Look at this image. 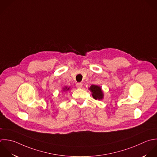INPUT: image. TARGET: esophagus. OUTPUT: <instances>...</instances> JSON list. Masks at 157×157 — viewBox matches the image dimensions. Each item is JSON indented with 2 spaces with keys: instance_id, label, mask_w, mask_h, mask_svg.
I'll return each instance as SVG.
<instances>
[{
  "instance_id": "obj_1",
  "label": "esophagus",
  "mask_w": 157,
  "mask_h": 157,
  "mask_svg": "<svg viewBox=\"0 0 157 157\" xmlns=\"http://www.w3.org/2000/svg\"><path fill=\"white\" fill-rule=\"evenodd\" d=\"M82 86V84L81 82H78L76 84V86L77 88H81Z\"/></svg>"
}]
</instances>
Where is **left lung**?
<instances>
[{
    "instance_id": "left-lung-1",
    "label": "left lung",
    "mask_w": 157,
    "mask_h": 157,
    "mask_svg": "<svg viewBox=\"0 0 157 157\" xmlns=\"http://www.w3.org/2000/svg\"><path fill=\"white\" fill-rule=\"evenodd\" d=\"M92 92V95L94 99L95 100H101L103 98V94L100 87L95 85H92L89 88Z\"/></svg>"
}]
</instances>
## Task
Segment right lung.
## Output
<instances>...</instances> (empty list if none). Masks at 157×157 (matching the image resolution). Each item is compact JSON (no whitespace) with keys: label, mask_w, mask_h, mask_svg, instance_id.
Listing matches in <instances>:
<instances>
[{"label":"right lung","mask_w":157,"mask_h":157,"mask_svg":"<svg viewBox=\"0 0 157 157\" xmlns=\"http://www.w3.org/2000/svg\"><path fill=\"white\" fill-rule=\"evenodd\" d=\"M69 89H70V88H67V87H66L65 88H64V89H63V91H67V90H69Z\"/></svg>","instance_id":"1"}]
</instances>
